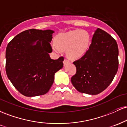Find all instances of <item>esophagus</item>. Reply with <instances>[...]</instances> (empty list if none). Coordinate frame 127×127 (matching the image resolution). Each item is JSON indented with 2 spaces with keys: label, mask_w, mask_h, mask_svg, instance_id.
<instances>
[{
  "label": "esophagus",
  "mask_w": 127,
  "mask_h": 127,
  "mask_svg": "<svg viewBox=\"0 0 127 127\" xmlns=\"http://www.w3.org/2000/svg\"><path fill=\"white\" fill-rule=\"evenodd\" d=\"M63 63H64V66H66L67 65H68V64L70 63V62L68 60H67V59H64V60L63 61Z\"/></svg>",
  "instance_id": "1"
}]
</instances>
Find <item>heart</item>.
I'll return each instance as SVG.
<instances>
[{"instance_id": "obj_1", "label": "heart", "mask_w": 127, "mask_h": 127, "mask_svg": "<svg viewBox=\"0 0 127 127\" xmlns=\"http://www.w3.org/2000/svg\"><path fill=\"white\" fill-rule=\"evenodd\" d=\"M55 42L52 47L55 52L60 53L67 49L68 57L76 60L82 57L88 51L91 37L87 31L78 29L60 33L55 37Z\"/></svg>"}]
</instances>
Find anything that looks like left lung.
<instances>
[{"instance_id": "1", "label": "left lung", "mask_w": 127, "mask_h": 127, "mask_svg": "<svg viewBox=\"0 0 127 127\" xmlns=\"http://www.w3.org/2000/svg\"><path fill=\"white\" fill-rule=\"evenodd\" d=\"M76 73L71 78L80 93L97 95L110 85L118 69L116 40L100 29L95 31L91 44L82 57L73 62Z\"/></svg>"}]
</instances>
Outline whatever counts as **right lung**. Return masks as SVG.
Segmentation results:
<instances>
[{
    "label": "right lung",
    "mask_w": 127,
    "mask_h": 127,
    "mask_svg": "<svg viewBox=\"0 0 127 127\" xmlns=\"http://www.w3.org/2000/svg\"><path fill=\"white\" fill-rule=\"evenodd\" d=\"M54 31L32 29L21 32L6 49V72L14 87L26 97L48 93L54 75L63 67L64 58L51 59Z\"/></svg>",
    "instance_id": "add662e5"
}]
</instances>
